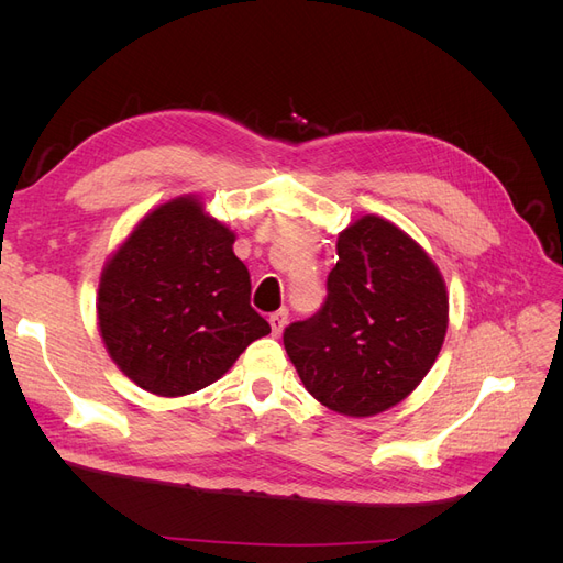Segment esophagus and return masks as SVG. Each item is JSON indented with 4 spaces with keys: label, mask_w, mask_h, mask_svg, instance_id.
<instances>
[{
    "label": "esophagus",
    "mask_w": 563,
    "mask_h": 563,
    "mask_svg": "<svg viewBox=\"0 0 563 563\" xmlns=\"http://www.w3.org/2000/svg\"><path fill=\"white\" fill-rule=\"evenodd\" d=\"M286 319H288V310H277L275 314H269V327H272V333L279 335L286 327Z\"/></svg>",
    "instance_id": "esophagus-1"
}]
</instances>
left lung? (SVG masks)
<instances>
[{
	"label": "left lung",
	"instance_id": "obj_1",
	"mask_svg": "<svg viewBox=\"0 0 563 563\" xmlns=\"http://www.w3.org/2000/svg\"><path fill=\"white\" fill-rule=\"evenodd\" d=\"M321 310L284 331L302 385L331 411L366 418L406 399L444 345L449 296L418 242L380 216L338 234Z\"/></svg>",
	"mask_w": 563,
	"mask_h": 563
}]
</instances>
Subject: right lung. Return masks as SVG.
<instances>
[{"label": "right lung", "instance_id": "right-lung-1", "mask_svg": "<svg viewBox=\"0 0 563 563\" xmlns=\"http://www.w3.org/2000/svg\"><path fill=\"white\" fill-rule=\"evenodd\" d=\"M232 244L234 232L197 197H176L112 253L98 286V329L135 385L159 397L190 395L269 333Z\"/></svg>", "mask_w": 563, "mask_h": 563}]
</instances>
